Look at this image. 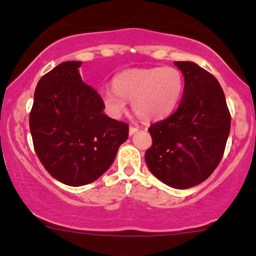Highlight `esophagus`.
Segmentation results:
<instances>
[{
    "label": "esophagus",
    "instance_id": "1",
    "mask_svg": "<svg viewBox=\"0 0 256 256\" xmlns=\"http://www.w3.org/2000/svg\"><path fill=\"white\" fill-rule=\"evenodd\" d=\"M138 131V128H136V126H130V128H128V134L131 135H134V134H136Z\"/></svg>",
    "mask_w": 256,
    "mask_h": 256
}]
</instances>
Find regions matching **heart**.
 Wrapping results in <instances>:
<instances>
[{"label":"heart","instance_id":"obj_1","mask_svg":"<svg viewBox=\"0 0 256 256\" xmlns=\"http://www.w3.org/2000/svg\"><path fill=\"white\" fill-rule=\"evenodd\" d=\"M112 89L102 94L105 112L118 118L130 100L134 112L144 121H157L174 112L184 92V76L174 66L130 69L112 79Z\"/></svg>","mask_w":256,"mask_h":256}]
</instances>
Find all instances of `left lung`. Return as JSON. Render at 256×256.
Wrapping results in <instances>:
<instances>
[{"label":"left lung","instance_id":"8db88e82","mask_svg":"<svg viewBox=\"0 0 256 256\" xmlns=\"http://www.w3.org/2000/svg\"><path fill=\"white\" fill-rule=\"evenodd\" d=\"M184 76V92L170 118L152 124L147 167L164 184L194 187L220 162L230 131V114L218 80L193 62H174Z\"/></svg>","mask_w":256,"mask_h":256}]
</instances>
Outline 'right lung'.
I'll use <instances>...</instances> for the list:
<instances>
[{"instance_id": "1", "label": "right lung", "mask_w": 256, "mask_h": 256, "mask_svg": "<svg viewBox=\"0 0 256 256\" xmlns=\"http://www.w3.org/2000/svg\"><path fill=\"white\" fill-rule=\"evenodd\" d=\"M82 62L59 64L38 82L30 128L48 174L72 187L88 184L109 170L128 125L104 114L102 98L82 80Z\"/></svg>"}]
</instances>
